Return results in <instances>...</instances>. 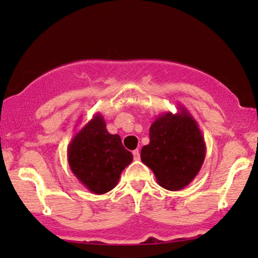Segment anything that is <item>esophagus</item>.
Here are the masks:
<instances>
[{
    "instance_id": "obj_1",
    "label": "esophagus",
    "mask_w": 258,
    "mask_h": 258,
    "mask_svg": "<svg viewBox=\"0 0 258 258\" xmlns=\"http://www.w3.org/2000/svg\"><path fill=\"white\" fill-rule=\"evenodd\" d=\"M133 155H134V160L135 161H139L140 160V151H139V149H136V150H134L133 151Z\"/></svg>"
}]
</instances>
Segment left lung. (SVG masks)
Returning <instances> with one entry per match:
<instances>
[{
	"label": "left lung",
	"mask_w": 258,
	"mask_h": 258,
	"mask_svg": "<svg viewBox=\"0 0 258 258\" xmlns=\"http://www.w3.org/2000/svg\"><path fill=\"white\" fill-rule=\"evenodd\" d=\"M149 137V144L141 150V160L162 188L171 191L185 188L206 158V142L195 118L181 105L177 114L158 115L150 125Z\"/></svg>",
	"instance_id": "obj_1"
}]
</instances>
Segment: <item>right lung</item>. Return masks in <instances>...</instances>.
<instances>
[{"label":"right lung","instance_id":"1","mask_svg":"<svg viewBox=\"0 0 258 258\" xmlns=\"http://www.w3.org/2000/svg\"><path fill=\"white\" fill-rule=\"evenodd\" d=\"M133 161L121 137L108 133L100 112L79 130L68 147V162L73 174L89 190L102 195L117 185L121 174Z\"/></svg>","mask_w":258,"mask_h":258}]
</instances>
